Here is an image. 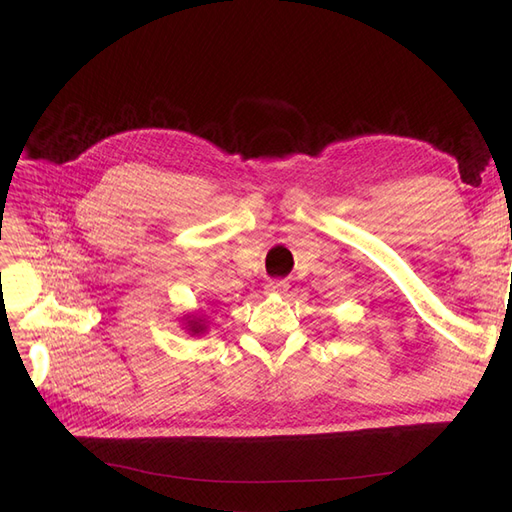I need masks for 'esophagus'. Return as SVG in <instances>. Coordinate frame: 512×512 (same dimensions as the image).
<instances>
[{
	"label": "esophagus",
	"instance_id": "esophagus-1",
	"mask_svg": "<svg viewBox=\"0 0 512 512\" xmlns=\"http://www.w3.org/2000/svg\"><path fill=\"white\" fill-rule=\"evenodd\" d=\"M265 290H267L269 294H284V292L288 290V282H286V280H271V282L265 286Z\"/></svg>",
	"mask_w": 512,
	"mask_h": 512
}]
</instances>
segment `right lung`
Wrapping results in <instances>:
<instances>
[{
    "mask_svg": "<svg viewBox=\"0 0 512 512\" xmlns=\"http://www.w3.org/2000/svg\"><path fill=\"white\" fill-rule=\"evenodd\" d=\"M185 324H188V331H192L194 335L203 333V331L207 329V327H205V320H200V318H192V320H188Z\"/></svg>",
    "mask_w": 512,
    "mask_h": 512,
    "instance_id": "add662e5",
    "label": "right lung"
}]
</instances>
